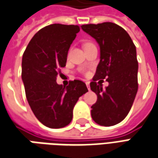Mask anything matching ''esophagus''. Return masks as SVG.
<instances>
[{
	"label": "esophagus",
	"instance_id": "obj_1",
	"mask_svg": "<svg viewBox=\"0 0 158 158\" xmlns=\"http://www.w3.org/2000/svg\"><path fill=\"white\" fill-rule=\"evenodd\" d=\"M89 81H86V85H87V88H88V90H90V86H89Z\"/></svg>",
	"mask_w": 158,
	"mask_h": 158
}]
</instances>
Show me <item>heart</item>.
Returning <instances> with one entry per match:
<instances>
[{
	"label": "heart",
	"instance_id": "1",
	"mask_svg": "<svg viewBox=\"0 0 158 158\" xmlns=\"http://www.w3.org/2000/svg\"><path fill=\"white\" fill-rule=\"evenodd\" d=\"M88 44H91V43H87V44H86V45H88Z\"/></svg>",
	"mask_w": 158,
	"mask_h": 158
}]
</instances>
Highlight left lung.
<instances>
[{"label":"left lung","mask_w":158,"mask_h":158,"mask_svg":"<svg viewBox=\"0 0 158 158\" xmlns=\"http://www.w3.org/2000/svg\"><path fill=\"white\" fill-rule=\"evenodd\" d=\"M81 27L94 38L100 50V60L90 83L98 98L91 107L92 118L101 126L116 125L127 117L138 91L136 48L127 31L116 23L106 22ZM106 77L109 86L103 89L96 81Z\"/></svg>","instance_id":"left-lung-1"}]
</instances>
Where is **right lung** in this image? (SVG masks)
Instances as JSON below:
<instances>
[{
  "label": "right lung",
  "instance_id": "obj_1",
  "mask_svg": "<svg viewBox=\"0 0 158 158\" xmlns=\"http://www.w3.org/2000/svg\"><path fill=\"white\" fill-rule=\"evenodd\" d=\"M79 31L77 25H48L32 37L23 54L22 81L28 103L38 120L51 128L70 123L76 103L88 91L79 80L70 81L66 88L56 81Z\"/></svg>",
  "mask_w": 158,
  "mask_h": 158
}]
</instances>
